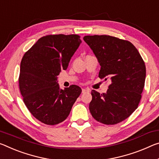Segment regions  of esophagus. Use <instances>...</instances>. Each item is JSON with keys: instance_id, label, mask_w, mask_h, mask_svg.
I'll return each instance as SVG.
<instances>
[{"instance_id": "34e87169", "label": "esophagus", "mask_w": 159, "mask_h": 159, "mask_svg": "<svg viewBox=\"0 0 159 159\" xmlns=\"http://www.w3.org/2000/svg\"><path fill=\"white\" fill-rule=\"evenodd\" d=\"M90 90L89 89H82V93H85L88 92H90Z\"/></svg>"}]
</instances>
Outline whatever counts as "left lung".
I'll return each instance as SVG.
<instances>
[{"mask_svg":"<svg viewBox=\"0 0 159 159\" xmlns=\"http://www.w3.org/2000/svg\"><path fill=\"white\" fill-rule=\"evenodd\" d=\"M84 39L101 66L98 76L112 80L106 93L92 90L90 112L98 122L116 125L138 107L145 83L144 61L127 40L110 35H88Z\"/></svg>","mask_w":159,"mask_h":159,"instance_id":"1","label":"left lung"}]
</instances>
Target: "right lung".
I'll return each instance as SVG.
<instances>
[{"instance_id": "1", "label": "right lung", "mask_w": 159, "mask_h": 159, "mask_svg": "<svg viewBox=\"0 0 159 159\" xmlns=\"http://www.w3.org/2000/svg\"><path fill=\"white\" fill-rule=\"evenodd\" d=\"M78 34L41 37L22 57L19 89L25 105L40 122L55 125L66 119L81 93L75 85L59 89L57 75L66 70L81 42Z\"/></svg>"}]
</instances>
